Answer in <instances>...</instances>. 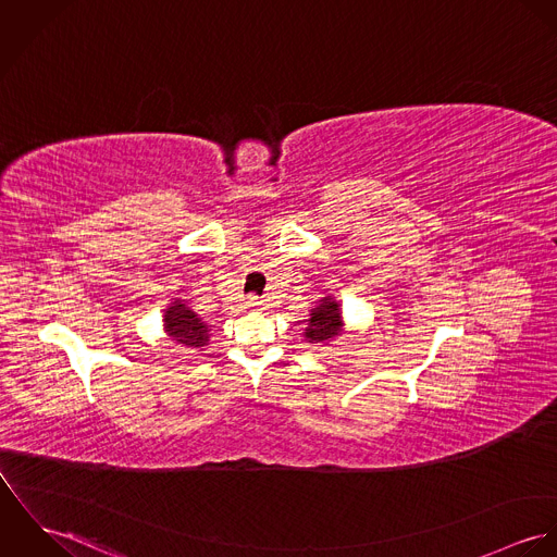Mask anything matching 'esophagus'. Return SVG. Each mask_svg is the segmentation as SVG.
<instances>
[{
  "instance_id": "esophagus-1",
  "label": "esophagus",
  "mask_w": 557,
  "mask_h": 557,
  "mask_svg": "<svg viewBox=\"0 0 557 557\" xmlns=\"http://www.w3.org/2000/svg\"><path fill=\"white\" fill-rule=\"evenodd\" d=\"M261 307H263V300H261V298H257V296L246 298V309H250V311H259Z\"/></svg>"
}]
</instances>
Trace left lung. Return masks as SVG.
<instances>
[{"label":"left lung","instance_id":"obj_1","mask_svg":"<svg viewBox=\"0 0 557 557\" xmlns=\"http://www.w3.org/2000/svg\"><path fill=\"white\" fill-rule=\"evenodd\" d=\"M305 325L302 336L309 345H330L345 332V319L338 300L332 294L319 298L318 305L311 307Z\"/></svg>","mask_w":557,"mask_h":557}]
</instances>
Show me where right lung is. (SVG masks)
<instances>
[{
	"label": "right lung",
	"instance_id": "add662e5",
	"mask_svg": "<svg viewBox=\"0 0 557 557\" xmlns=\"http://www.w3.org/2000/svg\"><path fill=\"white\" fill-rule=\"evenodd\" d=\"M162 330L173 345L186 349H206L212 338L210 325L199 318L182 298H171L162 311Z\"/></svg>",
	"mask_w": 557,
	"mask_h": 557
}]
</instances>
